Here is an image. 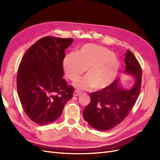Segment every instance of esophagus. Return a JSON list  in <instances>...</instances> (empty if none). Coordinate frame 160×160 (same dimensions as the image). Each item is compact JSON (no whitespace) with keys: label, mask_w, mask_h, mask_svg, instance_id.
<instances>
[{"label":"esophagus","mask_w":160,"mask_h":160,"mask_svg":"<svg viewBox=\"0 0 160 160\" xmlns=\"http://www.w3.org/2000/svg\"><path fill=\"white\" fill-rule=\"evenodd\" d=\"M81 94V92L80 91H77V90H75V91H74V96H79V95Z\"/></svg>","instance_id":"34e87169"}]
</instances>
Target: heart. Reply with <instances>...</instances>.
<instances>
[{
  "mask_svg": "<svg viewBox=\"0 0 160 160\" xmlns=\"http://www.w3.org/2000/svg\"><path fill=\"white\" fill-rule=\"evenodd\" d=\"M62 68L67 79L75 81L87 69V76L77 80L75 86L80 89L101 90L113 83L119 69L115 53L104 47L86 44L77 52L67 53Z\"/></svg>",
  "mask_w": 160,
  "mask_h": 160,
  "instance_id": "1",
  "label": "heart"
}]
</instances>
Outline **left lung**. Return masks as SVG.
I'll return each instance as SVG.
<instances>
[{"label":"left lung","instance_id":"left-lung-1","mask_svg":"<svg viewBox=\"0 0 160 160\" xmlns=\"http://www.w3.org/2000/svg\"><path fill=\"white\" fill-rule=\"evenodd\" d=\"M125 71L135 78L130 90L119 85L117 79L107 88L91 93V101L83 111V118L92 128L107 131L117 126L128 117L138 98L142 86V67L133 53L128 49Z\"/></svg>","mask_w":160,"mask_h":160}]
</instances>
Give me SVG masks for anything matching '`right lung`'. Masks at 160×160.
I'll return each mask as SVG.
<instances>
[{
  "instance_id": "add662e5",
  "label": "right lung",
  "mask_w": 160,
  "mask_h": 160,
  "mask_svg": "<svg viewBox=\"0 0 160 160\" xmlns=\"http://www.w3.org/2000/svg\"><path fill=\"white\" fill-rule=\"evenodd\" d=\"M72 38L42 37L22 57L17 75L19 99L25 113L39 125L52 123L72 98L74 88L62 79V59Z\"/></svg>"
}]
</instances>
